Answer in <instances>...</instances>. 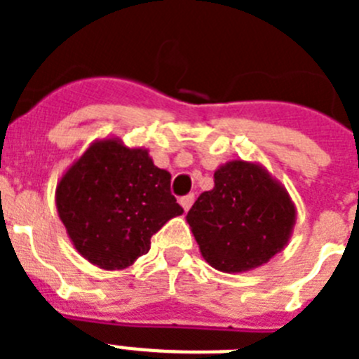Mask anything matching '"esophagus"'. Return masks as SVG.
<instances>
[{"mask_svg":"<svg viewBox=\"0 0 359 359\" xmlns=\"http://www.w3.org/2000/svg\"><path fill=\"white\" fill-rule=\"evenodd\" d=\"M192 203H194V194H189V196H183L182 199H180V205L183 207V210H189L190 207H192Z\"/></svg>","mask_w":359,"mask_h":359,"instance_id":"34e87169","label":"esophagus"}]
</instances>
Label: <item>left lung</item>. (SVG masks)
<instances>
[{
    "label": "left lung",
    "instance_id": "8db88e82",
    "mask_svg": "<svg viewBox=\"0 0 359 359\" xmlns=\"http://www.w3.org/2000/svg\"><path fill=\"white\" fill-rule=\"evenodd\" d=\"M203 259L223 273H243L286 248L297 207L286 187L257 161L231 160L214 172L187 214Z\"/></svg>",
    "mask_w": 359,
    "mask_h": 359
}]
</instances>
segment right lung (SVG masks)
Returning a JSON list of instances; mask_svg holds the SVG:
<instances>
[{
    "label": "right lung",
    "instance_id": "1",
    "mask_svg": "<svg viewBox=\"0 0 359 359\" xmlns=\"http://www.w3.org/2000/svg\"><path fill=\"white\" fill-rule=\"evenodd\" d=\"M55 205L69 241L106 271L128 269L151 248V237L183 208L170 194V172L144 147L98 138L57 182Z\"/></svg>",
    "mask_w": 359,
    "mask_h": 359
}]
</instances>
